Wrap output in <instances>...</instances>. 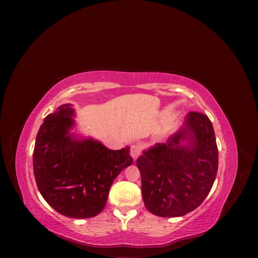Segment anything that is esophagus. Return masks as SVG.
I'll return each mask as SVG.
<instances>
[{"label":"esophagus","instance_id":"34e87169","mask_svg":"<svg viewBox=\"0 0 258 258\" xmlns=\"http://www.w3.org/2000/svg\"><path fill=\"white\" fill-rule=\"evenodd\" d=\"M130 155L132 158L137 160L139 156L141 155V146H140L139 144H132L130 147Z\"/></svg>","mask_w":258,"mask_h":258}]
</instances>
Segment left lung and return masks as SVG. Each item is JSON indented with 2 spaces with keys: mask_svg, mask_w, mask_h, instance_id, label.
<instances>
[{
  "mask_svg": "<svg viewBox=\"0 0 258 258\" xmlns=\"http://www.w3.org/2000/svg\"><path fill=\"white\" fill-rule=\"evenodd\" d=\"M146 209L161 217L183 216L198 208L212 188L218 151L212 122L190 112L165 143H156L137 160Z\"/></svg>",
  "mask_w": 258,
  "mask_h": 258,
  "instance_id": "left-lung-1",
  "label": "left lung"
}]
</instances>
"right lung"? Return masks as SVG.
<instances>
[{"label": "right lung", "mask_w": 258, "mask_h": 258, "mask_svg": "<svg viewBox=\"0 0 258 258\" xmlns=\"http://www.w3.org/2000/svg\"><path fill=\"white\" fill-rule=\"evenodd\" d=\"M74 115L68 103L45 117L35 140L33 171L38 190L52 209L68 217L88 218L104 209L114 179L134 159L128 146L113 151L70 132Z\"/></svg>", "instance_id": "obj_1"}]
</instances>
